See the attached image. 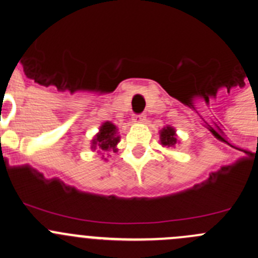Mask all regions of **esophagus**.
Wrapping results in <instances>:
<instances>
[{
  "instance_id": "1",
  "label": "esophagus",
  "mask_w": 258,
  "mask_h": 258,
  "mask_svg": "<svg viewBox=\"0 0 258 258\" xmlns=\"http://www.w3.org/2000/svg\"><path fill=\"white\" fill-rule=\"evenodd\" d=\"M133 120L136 122H142L143 120H145V115H143V113H140V115H134Z\"/></svg>"
}]
</instances>
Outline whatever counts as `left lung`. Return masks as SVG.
<instances>
[{
  "instance_id": "obj_1",
  "label": "left lung",
  "mask_w": 258,
  "mask_h": 258,
  "mask_svg": "<svg viewBox=\"0 0 258 258\" xmlns=\"http://www.w3.org/2000/svg\"><path fill=\"white\" fill-rule=\"evenodd\" d=\"M160 141L163 146H174L177 143V138H175V131L172 126L164 127L160 132Z\"/></svg>"
}]
</instances>
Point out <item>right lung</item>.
I'll use <instances>...</instances> for the list:
<instances>
[{"mask_svg":"<svg viewBox=\"0 0 258 258\" xmlns=\"http://www.w3.org/2000/svg\"><path fill=\"white\" fill-rule=\"evenodd\" d=\"M118 141H120V137L116 136V126L107 121L102 125L101 129H99V133L93 140L92 149H99L103 150V151L112 150L113 152H116L117 151L116 145H117Z\"/></svg>","mask_w":258,"mask_h":258,"instance_id":"obj_1","label":"right lung"}]
</instances>
